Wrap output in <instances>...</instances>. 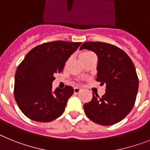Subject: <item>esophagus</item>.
I'll return each instance as SVG.
<instances>
[{"label":"esophagus","mask_w":150,"mask_h":150,"mask_svg":"<svg viewBox=\"0 0 150 150\" xmlns=\"http://www.w3.org/2000/svg\"><path fill=\"white\" fill-rule=\"evenodd\" d=\"M81 91V89H80V88H74V93H76V94H78V93H79Z\"/></svg>","instance_id":"1"}]
</instances>
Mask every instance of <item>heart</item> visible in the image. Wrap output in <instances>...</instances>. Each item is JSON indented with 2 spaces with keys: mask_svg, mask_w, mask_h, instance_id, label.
I'll return each mask as SVG.
<instances>
[{
  "mask_svg": "<svg viewBox=\"0 0 150 150\" xmlns=\"http://www.w3.org/2000/svg\"><path fill=\"white\" fill-rule=\"evenodd\" d=\"M93 53H91V52H89V51H86V52H83V53H81L79 55V59H80V60L82 62L84 59H85L86 58L88 57H89L91 54H92Z\"/></svg>",
  "mask_w": 150,
  "mask_h": 150,
  "instance_id": "b5f03b06",
  "label": "heart"
}]
</instances>
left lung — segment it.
I'll list each match as a JSON object with an SVG mask.
<instances>
[{"mask_svg": "<svg viewBox=\"0 0 150 150\" xmlns=\"http://www.w3.org/2000/svg\"><path fill=\"white\" fill-rule=\"evenodd\" d=\"M94 52L98 57L97 81L106 85L101 97L93 93V98L84 104L86 115L95 123L112 125L122 121L134 107L139 81L136 69L127 53L112 44L85 42L80 50Z\"/></svg>", "mask_w": 150, "mask_h": 150, "instance_id": "8db88e82", "label": "left lung"}]
</instances>
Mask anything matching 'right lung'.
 I'll use <instances>...</instances> for the list:
<instances>
[{"mask_svg":"<svg viewBox=\"0 0 150 150\" xmlns=\"http://www.w3.org/2000/svg\"><path fill=\"white\" fill-rule=\"evenodd\" d=\"M81 43L57 41L30 50L15 75L14 97L21 111L33 121L49 122L63 113L74 89L52 90L54 74L62 72L66 62Z\"/></svg>","mask_w":150,"mask_h":150,"instance_id":"obj_1","label":"right lung"}]
</instances>
